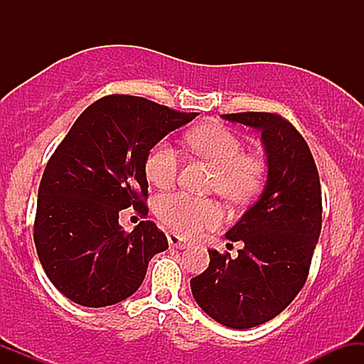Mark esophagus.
<instances>
[{"instance_id": "1", "label": "esophagus", "mask_w": 364, "mask_h": 364, "mask_svg": "<svg viewBox=\"0 0 364 364\" xmlns=\"http://www.w3.org/2000/svg\"><path fill=\"white\" fill-rule=\"evenodd\" d=\"M168 241H169V245L173 246V248L183 250V248H186V246H188V241L183 240L181 236L174 235V232H169V235H168Z\"/></svg>"}]
</instances>
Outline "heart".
<instances>
[{"instance_id": "obj_1", "label": "heart", "mask_w": 364, "mask_h": 364, "mask_svg": "<svg viewBox=\"0 0 364 364\" xmlns=\"http://www.w3.org/2000/svg\"><path fill=\"white\" fill-rule=\"evenodd\" d=\"M188 144L215 169L214 190L229 202H245L258 193L265 178L260 157L243 156V141L236 133L220 124H205L188 135ZM179 152L162 140L150 149L145 159V174L159 188L176 179ZM156 214L168 228L185 236H196L220 223V208L215 202L196 198L183 191L166 193L156 202Z\"/></svg>"}]
</instances>
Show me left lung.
<instances>
[{"mask_svg": "<svg viewBox=\"0 0 364 364\" xmlns=\"http://www.w3.org/2000/svg\"><path fill=\"white\" fill-rule=\"evenodd\" d=\"M220 118L262 133L267 181L260 198L225 232L243 243L237 257L208 250V269L190 286L210 318L243 330L277 316L306 282L321 231V188L310 147L289 121L272 112Z\"/></svg>", "mask_w": 364, "mask_h": 364, "instance_id": "1", "label": "left lung"}]
</instances>
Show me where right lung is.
<instances>
[{
    "instance_id": "right-lung-1",
    "label": "right lung",
    "mask_w": 364,
    "mask_h": 364,
    "mask_svg": "<svg viewBox=\"0 0 364 364\" xmlns=\"http://www.w3.org/2000/svg\"><path fill=\"white\" fill-rule=\"evenodd\" d=\"M195 116L135 95H107L78 116L54 150L39 185L34 241L49 281L73 303L102 308L129 298L150 258L168 250L152 220L124 232L119 212L147 214L145 159Z\"/></svg>"
}]
</instances>
